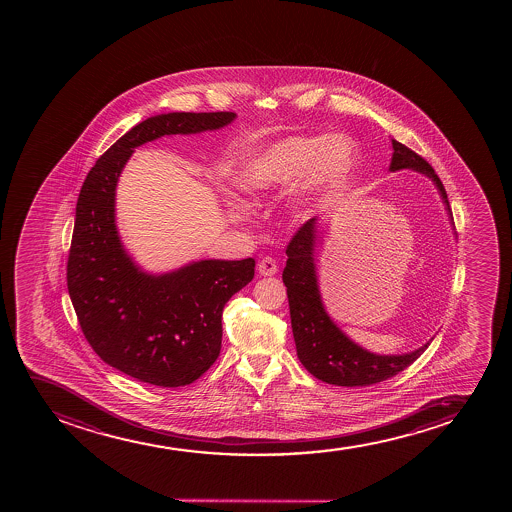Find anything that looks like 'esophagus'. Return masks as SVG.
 I'll use <instances>...</instances> for the list:
<instances>
[{"label": "esophagus", "mask_w": 512, "mask_h": 512, "mask_svg": "<svg viewBox=\"0 0 512 512\" xmlns=\"http://www.w3.org/2000/svg\"><path fill=\"white\" fill-rule=\"evenodd\" d=\"M258 271L261 277H273V275L278 271L275 259L270 258V256H265V258L259 259Z\"/></svg>", "instance_id": "obj_1"}]
</instances>
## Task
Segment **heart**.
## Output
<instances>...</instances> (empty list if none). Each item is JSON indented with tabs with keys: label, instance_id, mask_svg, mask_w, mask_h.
<instances>
[{
	"label": "heart",
	"instance_id": "b5f03b06",
	"mask_svg": "<svg viewBox=\"0 0 512 512\" xmlns=\"http://www.w3.org/2000/svg\"><path fill=\"white\" fill-rule=\"evenodd\" d=\"M355 164L357 148L345 136H288L244 159L235 184L247 196L261 198L285 191L300 179L294 210L304 218L321 196L345 186Z\"/></svg>",
	"mask_w": 512,
	"mask_h": 512
}]
</instances>
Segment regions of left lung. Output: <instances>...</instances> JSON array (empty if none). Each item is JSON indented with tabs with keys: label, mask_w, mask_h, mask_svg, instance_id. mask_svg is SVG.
Returning <instances> with one entry per match:
<instances>
[{
	"label": "left lung",
	"mask_w": 512,
	"mask_h": 512,
	"mask_svg": "<svg viewBox=\"0 0 512 512\" xmlns=\"http://www.w3.org/2000/svg\"><path fill=\"white\" fill-rule=\"evenodd\" d=\"M391 145L393 157L389 172L410 169L429 177L444 203L449 224L454 227L446 189L429 162H425L420 155L406 148L400 141L391 138ZM321 225V218H311L300 227L287 247V266L283 270L282 278L287 287L297 357L312 376L335 386L353 388L386 381L413 364L434 338L425 341L422 347L415 348L412 352L393 355L371 352L353 341L324 307L316 259L318 244L323 239Z\"/></svg>",
	"instance_id": "8db88e82"
}]
</instances>
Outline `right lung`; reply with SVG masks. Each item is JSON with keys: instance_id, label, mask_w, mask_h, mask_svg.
Masks as SVG:
<instances>
[{"instance_id": "obj_1", "label": "right lung", "mask_w": 512, "mask_h": 512, "mask_svg": "<svg viewBox=\"0 0 512 512\" xmlns=\"http://www.w3.org/2000/svg\"><path fill=\"white\" fill-rule=\"evenodd\" d=\"M234 112H167L141 121L83 183L68 256V292L83 335L106 364L138 381L179 388L203 376L222 347V311L254 278L253 258L198 259L152 273L116 225V188L135 148L162 136L229 126Z\"/></svg>"}]
</instances>
